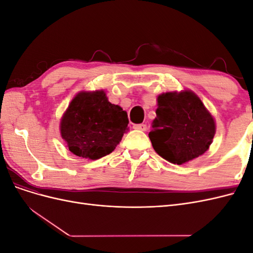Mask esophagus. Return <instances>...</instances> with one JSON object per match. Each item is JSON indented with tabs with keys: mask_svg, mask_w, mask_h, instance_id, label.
<instances>
[{
	"mask_svg": "<svg viewBox=\"0 0 253 253\" xmlns=\"http://www.w3.org/2000/svg\"><path fill=\"white\" fill-rule=\"evenodd\" d=\"M134 128L135 129H139V131H145V129H147V126L143 125V124H141V125H135Z\"/></svg>",
	"mask_w": 253,
	"mask_h": 253,
	"instance_id": "1",
	"label": "esophagus"
}]
</instances>
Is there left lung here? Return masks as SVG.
<instances>
[{
    "label": "left lung",
    "instance_id": "left-lung-1",
    "mask_svg": "<svg viewBox=\"0 0 253 253\" xmlns=\"http://www.w3.org/2000/svg\"><path fill=\"white\" fill-rule=\"evenodd\" d=\"M157 103L149 133L157 154L177 165L203 155L215 134V122L201 99L185 90L159 95Z\"/></svg>",
    "mask_w": 253,
    "mask_h": 253
}]
</instances>
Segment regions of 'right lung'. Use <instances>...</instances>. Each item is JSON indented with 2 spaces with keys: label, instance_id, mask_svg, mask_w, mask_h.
Returning a JSON list of instances; mask_svg holds the SVG:
<instances>
[{
  "label": "right lung",
  "instance_id": "right-lung-1",
  "mask_svg": "<svg viewBox=\"0 0 253 253\" xmlns=\"http://www.w3.org/2000/svg\"><path fill=\"white\" fill-rule=\"evenodd\" d=\"M120 106L109 102L103 90L76 96L61 120V136L68 150L83 158L99 159L112 153L128 129Z\"/></svg>",
  "mask_w": 253,
  "mask_h": 253
}]
</instances>
